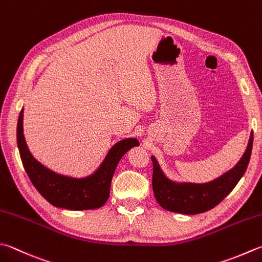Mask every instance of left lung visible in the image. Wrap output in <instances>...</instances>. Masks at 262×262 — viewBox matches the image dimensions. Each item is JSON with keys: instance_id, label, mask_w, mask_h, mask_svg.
<instances>
[{"instance_id": "8db88e82", "label": "left lung", "mask_w": 262, "mask_h": 262, "mask_svg": "<svg viewBox=\"0 0 262 262\" xmlns=\"http://www.w3.org/2000/svg\"><path fill=\"white\" fill-rule=\"evenodd\" d=\"M253 145L251 132L248 147L242 159L233 169L216 179L205 184L178 182L169 179L163 172L155 156L152 161V190L155 199L163 209L181 214H199L213 209L235 188L249 165Z\"/></svg>"}]
</instances>
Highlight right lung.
<instances>
[{
	"label": "right lung",
	"instance_id": "obj_1",
	"mask_svg": "<svg viewBox=\"0 0 262 262\" xmlns=\"http://www.w3.org/2000/svg\"><path fill=\"white\" fill-rule=\"evenodd\" d=\"M24 108L17 124V144L23 165L37 191L53 206L81 211L98 209L110 197L111 184L118 162L132 147L139 146L136 138L120 140L108 150L99 167L90 176L74 178L57 173L43 165L29 151L24 136Z\"/></svg>",
	"mask_w": 262,
	"mask_h": 262
}]
</instances>
